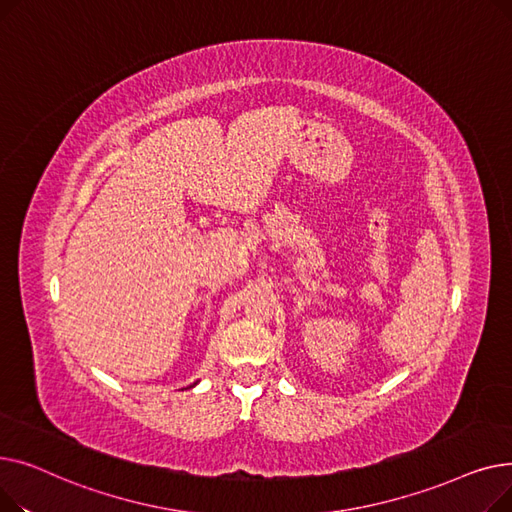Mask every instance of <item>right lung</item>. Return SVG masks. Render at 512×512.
<instances>
[{
  "label": "right lung",
  "instance_id": "1",
  "mask_svg": "<svg viewBox=\"0 0 512 512\" xmlns=\"http://www.w3.org/2000/svg\"><path fill=\"white\" fill-rule=\"evenodd\" d=\"M193 386H195V384H193Z\"/></svg>",
  "mask_w": 512,
  "mask_h": 512
}]
</instances>
